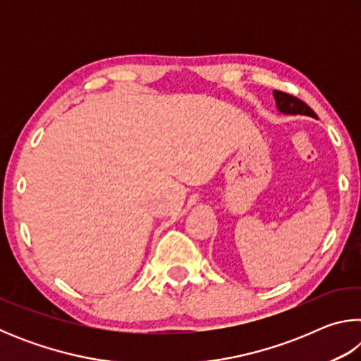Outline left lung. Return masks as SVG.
Masks as SVG:
<instances>
[{
	"label": "left lung",
	"mask_w": 361,
	"mask_h": 361,
	"mask_svg": "<svg viewBox=\"0 0 361 361\" xmlns=\"http://www.w3.org/2000/svg\"><path fill=\"white\" fill-rule=\"evenodd\" d=\"M274 99H276L277 109L282 114H290V116H309V118H317L315 113L310 109L304 102H301L296 97L290 94L280 92V90H274Z\"/></svg>",
	"instance_id": "obj_1"
}]
</instances>
